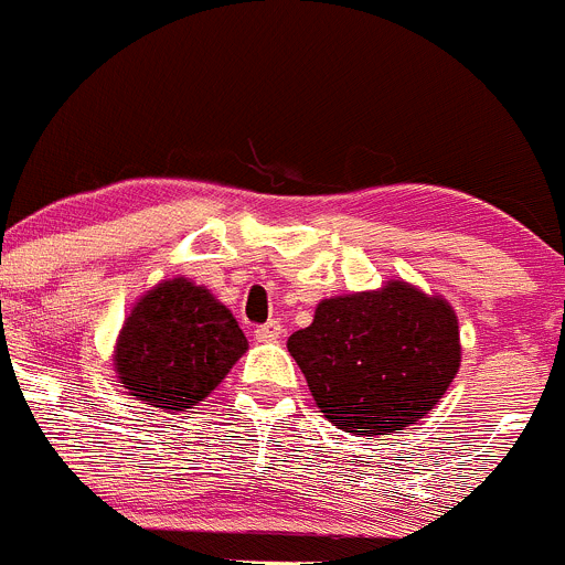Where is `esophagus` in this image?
<instances>
[{
	"mask_svg": "<svg viewBox=\"0 0 565 565\" xmlns=\"http://www.w3.org/2000/svg\"><path fill=\"white\" fill-rule=\"evenodd\" d=\"M281 334H284V326L278 323V320H267V323L253 329V337H256L258 342H276L281 340Z\"/></svg>",
	"mask_w": 565,
	"mask_h": 565,
	"instance_id": "esophagus-1",
	"label": "esophagus"
}]
</instances>
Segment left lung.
Here are the masks:
<instances>
[{
	"label": "left lung",
	"mask_w": 565,
	"mask_h": 565,
	"mask_svg": "<svg viewBox=\"0 0 565 565\" xmlns=\"http://www.w3.org/2000/svg\"><path fill=\"white\" fill-rule=\"evenodd\" d=\"M287 348L320 413L337 429L365 437L424 418L460 367L451 307L404 281L323 300Z\"/></svg>",
	"instance_id": "8db88e82"
}]
</instances>
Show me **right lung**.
Segmentation results:
<instances>
[{
    "instance_id": "add662e5",
    "label": "right lung",
    "mask_w": 565,
    "mask_h": 565,
    "mask_svg": "<svg viewBox=\"0 0 565 565\" xmlns=\"http://www.w3.org/2000/svg\"><path fill=\"white\" fill-rule=\"evenodd\" d=\"M247 351L234 315L186 278L158 284L134 307L116 342V373L139 402L192 409Z\"/></svg>"
}]
</instances>
